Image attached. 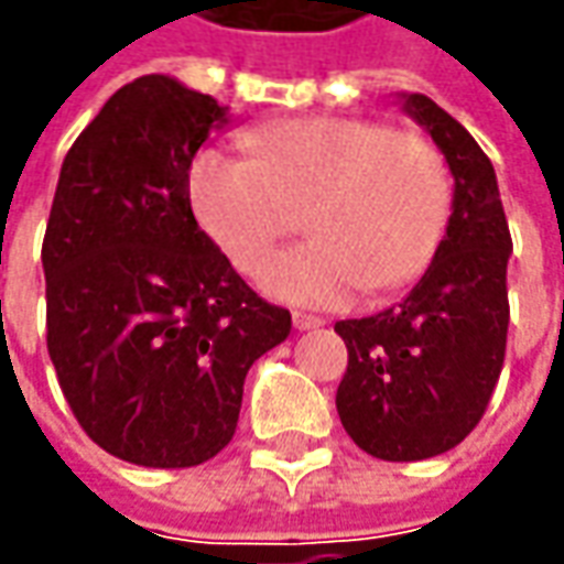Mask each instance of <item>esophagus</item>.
Wrapping results in <instances>:
<instances>
[{"label": "esophagus", "mask_w": 564, "mask_h": 564, "mask_svg": "<svg viewBox=\"0 0 564 564\" xmlns=\"http://www.w3.org/2000/svg\"><path fill=\"white\" fill-rule=\"evenodd\" d=\"M293 327H296V330H317V327H324V317H317V314H305V312H293Z\"/></svg>", "instance_id": "obj_1"}]
</instances>
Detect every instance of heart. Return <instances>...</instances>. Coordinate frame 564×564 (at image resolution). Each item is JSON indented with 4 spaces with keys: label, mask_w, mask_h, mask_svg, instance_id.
<instances>
[{
    "label": "heart",
    "mask_w": 564,
    "mask_h": 564,
    "mask_svg": "<svg viewBox=\"0 0 564 564\" xmlns=\"http://www.w3.org/2000/svg\"><path fill=\"white\" fill-rule=\"evenodd\" d=\"M252 156L206 148L191 166L203 231L234 268L256 271L306 216L313 240L259 271L271 299L346 305L411 283L442 243L451 172L423 135L377 120L308 117L250 132Z\"/></svg>",
    "instance_id": "heart-1"
}]
</instances>
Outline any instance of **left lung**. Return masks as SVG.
Returning <instances> with one entry per match:
<instances>
[{
  "mask_svg": "<svg viewBox=\"0 0 564 564\" xmlns=\"http://www.w3.org/2000/svg\"><path fill=\"white\" fill-rule=\"evenodd\" d=\"M454 175L438 250L386 312L339 321L348 367L336 411L351 442L389 463L438 457L481 420L503 370L512 240L491 160L432 98L401 95Z\"/></svg>",
  "mask_w": 564,
  "mask_h": 564,
  "instance_id": "obj_1",
  "label": "left lung"
}]
</instances>
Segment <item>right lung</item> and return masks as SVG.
<instances>
[{
  "mask_svg": "<svg viewBox=\"0 0 564 564\" xmlns=\"http://www.w3.org/2000/svg\"><path fill=\"white\" fill-rule=\"evenodd\" d=\"M228 122L213 95L138 76L73 141L57 178L42 240L48 355L86 435L135 466L216 457L247 370L293 327L191 209V163Z\"/></svg>",
  "mask_w": 564,
  "mask_h": 564,
  "instance_id": "obj_1",
  "label": "right lung"
}]
</instances>
